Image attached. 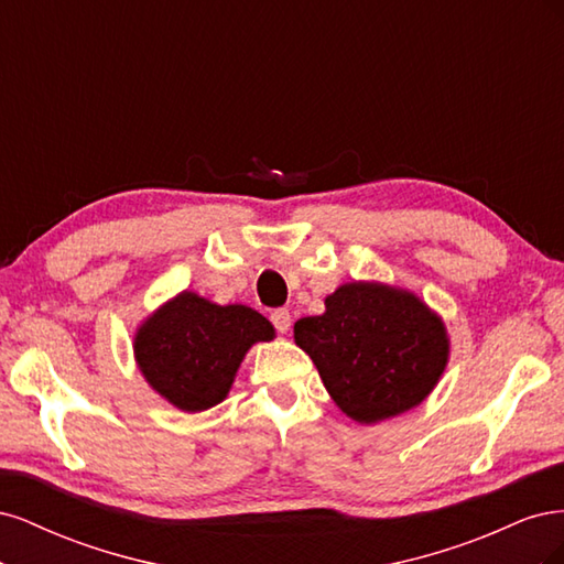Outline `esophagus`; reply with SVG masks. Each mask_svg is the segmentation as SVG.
<instances>
[{
	"label": "esophagus",
	"mask_w": 564,
	"mask_h": 564,
	"mask_svg": "<svg viewBox=\"0 0 564 564\" xmlns=\"http://www.w3.org/2000/svg\"><path fill=\"white\" fill-rule=\"evenodd\" d=\"M270 319H272V324H275V329H278L280 334H286L289 327H292V313H289L286 308L275 311V313L270 315Z\"/></svg>",
	"instance_id": "34e87169"
}]
</instances>
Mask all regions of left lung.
I'll use <instances>...</instances> for the list:
<instances>
[{
  "instance_id": "1",
  "label": "left lung",
  "mask_w": 564,
  "mask_h": 564,
  "mask_svg": "<svg viewBox=\"0 0 564 564\" xmlns=\"http://www.w3.org/2000/svg\"><path fill=\"white\" fill-rule=\"evenodd\" d=\"M336 406L373 425L419 406L449 362V334L429 303L383 282L355 280L324 299V313L294 324Z\"/></svg>"
}]
</instances>
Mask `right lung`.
Wrapping results in <instances>:
<instances>
[{"label":"right lung","instance_id":"1","mask_svg":"<svg viewBox=\"0 0 564 564\" xmlns=\"http://www.w3.org/2000/svg\"><path fill=\"white\" fill-rule=\"evenodd\" d=\"M272 338L275 327L249 305L185 289L139 324L133 360L160 398L195 414L224 402L249 348Z\"/></svg>","mask_w":564,"mask_h":564}]
</instances>
